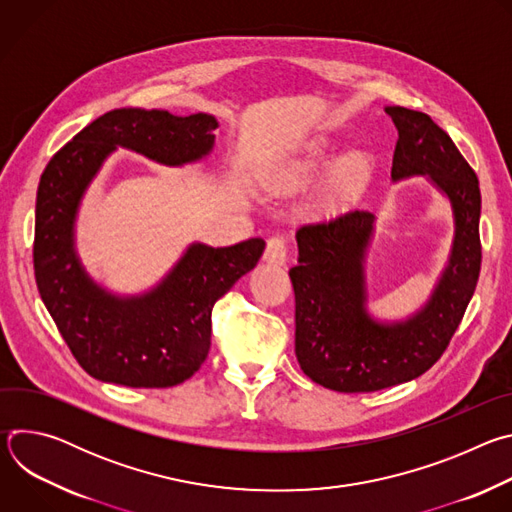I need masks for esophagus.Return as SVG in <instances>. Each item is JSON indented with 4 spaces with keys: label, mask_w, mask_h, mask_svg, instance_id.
<instances>
[{
    "label": "esophagus",
    "mask_w": 512,
    "mask_h": 512,
    "mask_svg": "<svg viewBox=\"0 0 512 512\" xmlns=\"http://www.w3.org/2000/svg\"><path fill=\"white\" fill-rule=\"evenodd\" d=\"M263 259H265L267 263H271V265H285V261H287V245H285V239H283V237H271V239L267 241Z\"/></svg>",
    "instance_id": "obj_1"
}]
</instances>
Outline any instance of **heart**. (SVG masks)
<instances>
[{
    "mask_svg": "<svg viewBox=\"0 0 512 512\" xmlns=\"http://www.w3.org/2000/svg\"><path fill=\"white\" fill-rule=\"evenodd\" d=\"M330 160V141L324 135H316L308 139L296 156L287 158L285 162H279L267 176V186L287 192L296 190L306 184H310L328 164ZM371 158L352 150L338 158V162L332 168L330 174V188L328 194L318 204V210L322 214H336L352 196H356L364 184H367L371 176Z\"/></svg>",
    "mask_w": 512,
    "mask_h": 512,
    "instance_id": "1",
    "label": "heart"
}]
</instances>
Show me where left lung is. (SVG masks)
Masks as SVG:
<instances>
[{"instance_id": "1", "label": "left lung", "mask_w": 512, "mask_h": 512, "mask_svg": "<svg viewBox=\"0 0 512 512\" xmlns=\"http://www.w3.org/2000/svg\"><path fill=\"white\" fill-rule=\"evenodd\" d=\"M399 139L393 182L425 176L452 206L454 239L429 300L405 320L381 322L367 302V251L375 235L371 212L296 233L298 265L289 269L296 294V356L302 371L338 393H371L417 379L448 348L480 275V186L452 137L429 115L385 107Z\"/></svg>"}]
</instances>
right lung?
I'll return each instance as SVG.
<instances>
[{
    "label": "right lung",
    "mask_w": 512,
    "mask_h": 512,
    "mask_svg": "<svg viewBox=\"0 0 512 512\" xmlns=\"http://www.w3.org/2000/svg\"><path fill=\"white\" fill-rule=\"evenodd\" d=\"M216 127L208 113L113 109L72 137L40 176L34 231L40 298L81 367L103 383L164 389L190 379L210 348L212 306L263 255V239L218 249L192 243L152 289L117 296L87 273L77 253L81 202L117 148L164 166L194 164L212 152Z\"/></svg>",
    "instance_id": "right-lung-1"
}]
</instances>
